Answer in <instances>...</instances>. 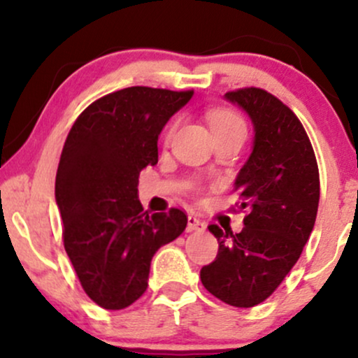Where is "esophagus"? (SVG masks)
<instances>
[{
	"mask_svg": "<svg viewBox=\"0 0 358 358\" xmlns=\"http://www.w3.org/2000/svg\"><path fill=\"white\" fill-rule=\"evenodd\" d=\"M187 229H188V232H192V231H205V222H202L200 219H196V217L190 215V217H188Z\"/></svg>",
	"mask_w": 358,
	"mask_h": 358,
	"instance_id": "34e87169",
	"label": "esophagus"
}]
</instances>
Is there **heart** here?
<instances>
[{
  "label": "heart",
  "mask_w": 358,
  "mask_h": 358,
  "mask_svg": "<svg viewBox=\"0 0 358 358\" xmlns=\"http://www.w3.org/2000/svg\"><path fill=\"white\" fill-rule=\"evenodd\" d=\"M208 124H210L213 134L220 136V134H242L245 136V122L239 114L229 109H213L208 114ZM175 126L170 127L168 136L171 134Z\"/></svg>",
  "instance_id": "1"
}]
</instances>
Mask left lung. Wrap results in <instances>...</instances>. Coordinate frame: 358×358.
<instances>
[{
    "instance_id": "left-lung-1",
    "label": "left lung",
    "mask_w": 358,
    "mask_h": 358,
    "mask_svg": "<svg viewBox=\"0 0 358 358\" xmlns=\"http://www.w3.org/2000/svg\"><path fill=\"white\" fill-rule=\"evenodd\" d=\"M224 97L254 127L252 151L234 182L248 215L239 234L208 225L219 254L200 279L220 301L250 308L274 293L301 256L318 212L320 175L305 127L278 97L257 87Z\"/></svg>"
}]
</instances>
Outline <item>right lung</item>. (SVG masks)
<instances>
[{
	"label": "right lung",
	"instance_id": "obj_1",
	"mask_svg": "<svg viewBox=\"0 0 358 358\" xmlns=\"http://www.w3.org/2000/svg\"><path fill=\"white\" fill-rule=\"evenodd\" d=\"M192 96L117 90L92 102L65 139L55 178L64 245L87 296L106 310H122L145 293L156 250L187 227L178 208L143 210L138 178L158 163L159 133Z\"/></svg>",
	"mask_w": 358,
	"mask_h": 358
}]
</instances>
